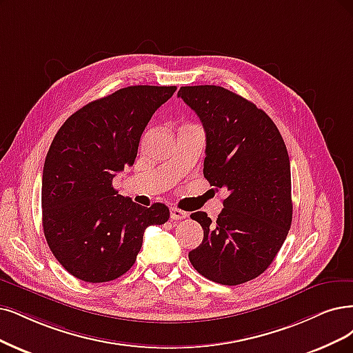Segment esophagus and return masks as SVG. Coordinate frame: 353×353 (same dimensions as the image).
Instances as JSON below:
<instances>
[{
  "label": "esophagus",
  "instance_id": "obj_1",
  "mask_svg": "<svg viewBox=\"0 0 353 353\" xmlns=\"http://www.w3.org/2000/svg\"><path fill=\"white\" fill-rule=\"evenodd\" d=\"M189 214L186 211H181L179 210V208H170V218L174 219V221H179V219H183L186 218Z\"/></svg>",
  "mask_w": 353,
  "mask_h": 353
}]
</instances>
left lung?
Here are the masks:
<instances>
[{
	"label": "left lung",
	"instance_id": "left-lung-1",
	"mask_svg": "<svg viewBox=\"0 0 353 353\" xmlns=\"http://www.w3.org/2000/svg\"><path fill=\"white\" fill-rule=\"evenodd\" d=\"M177 97L199 116L206 134L203 176L230 192L216 223L190 215L203 240L192 266L221 285L252 281L269 268L292 223L291 165L276 125L256 104L219 85L181 87Z\"/></svg>",
	"mask_w": 353,
	"mask_h": 353
}]
</instances>
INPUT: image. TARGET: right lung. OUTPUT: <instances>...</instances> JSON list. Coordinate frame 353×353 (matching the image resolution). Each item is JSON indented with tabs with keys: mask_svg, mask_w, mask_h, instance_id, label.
Instances as JSON below:
<instances>
[{
	"mask_svg": "<svg viewBox=\"0 0 353 353\" xmlns=\"http://www.w3.org/2000/svg\"><path fill=\"white\" fill-rule=\"evenodd\" d=\"M174 85H130L72 113L48 151L42 176L45 239L84 282H109L134 266L143 231L170 218L164 203L141 206L117 194L113 177L135 163L151 116Z\"/></svg>",
	"mask_w": 353,
	"mask_h": 353,
	"instance_id": "add662e5",
	"label": "right lung"
}]
</instances>
